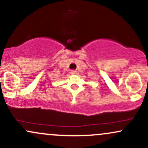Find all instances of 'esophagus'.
Returning a JSON list of instances; mask_svg holds the SVG:
<instances>
[{"mask_svg":"<svg viewBox=\"0 0 148 148\" xmlns=\"http://www.w3.org/2000/svg\"><path fill=\"white\" fill-rule=\"evenodd\" d=\"M71 75H76L77 74V71H74V70H72V71H71Z\"/></svg>","mask_w":148,"mask_h":148,"instance_id":"esophagus-1","label":"esophagus"}]
</instances>
